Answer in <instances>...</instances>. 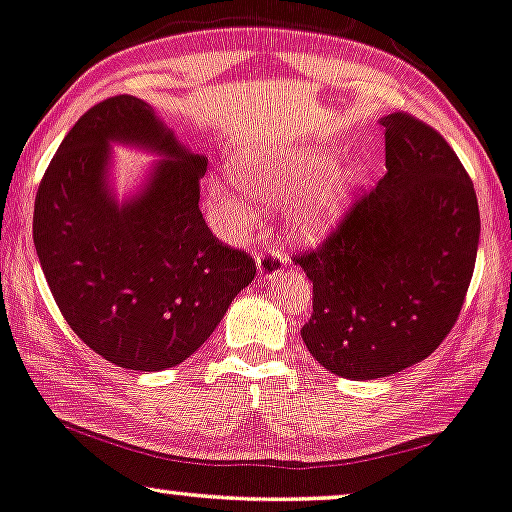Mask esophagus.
Masks as SVG:
<instances>
[{
    "label": "esophagus",
    "mask_w": 512,
    "mask_h": 512,
    "mask_svg": "<svg viewBox=\"0 0 512 512\" xmlns=\"http://www.w3.org/2000/svg\"><path fill=\"white\" fill-rule=\"evenodd\" d=\"M283 269L285 257L281 250L274 248V245H264V248L257 252V271H260V278H264V281H276V278L283 274Z\"/></svg>",
    "instance_id": "esophagus-1"
}]
</instances>
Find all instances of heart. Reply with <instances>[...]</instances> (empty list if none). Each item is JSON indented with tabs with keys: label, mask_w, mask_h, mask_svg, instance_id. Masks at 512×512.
I'll list each match as a JSON object with an SVG mask.
<instances>
[{
	"label": "heart",
	"mask_w": 512,
	"mask_h": 512,
	"mask_svg": "<svg viewBox=\"0 0 512 512\" xmlns=\"http://www.w3.org/2000/svg\"><path fill=\"white\" fill-rule=\"evenodd\" d=\"M250 192L288 199V217L306 236H323L337 227L358 187V170L349 163L330 166L323 152H241L231 163Z\"/></svg>",
	"instance_id": "obj_1"
}]
</instances>
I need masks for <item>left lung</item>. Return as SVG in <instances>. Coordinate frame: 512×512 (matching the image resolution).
Listing matches in <instances>:
<instances>
[{
	"instance_id": "8db88e82",
	"label": "left lung",
	"mask_w": 512,
	"mask_h": 512,
	"mask_svg": "<svg viewBox=\"0 0 512 512\" xmlns=\"http://www.w3.org/2000/svg\"><path fill=\"white\" fill-rule=\"evenodd\" d=\"M386 175L320 245L292 255L313 283L311 356L344 379H379L431 356L473 278L480 210L459 156L407 112L381 119Z\"/></svg>"
}]
</instances>
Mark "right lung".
I'll list each match as a JSON object with an SVG mask.
<instances>
[{"instance_id": "1", "label": "right lung", "mask_w": 512, "mask_h": 512, "mask_svg": "<svg viewBox=\"0 0 512 512\" xmlns=\"http://www.w3.org/2000/svg\"><path fill=\"white\" fill-rule=\"evenodd\" d=\"M164 154L145 193L119 207L104 187L108 142ZM206 159L131 95L93 105L58 147L34 199V248L74 335L109 363L180 365L255 278V260L213 236L199 210Z\"/></svg>"}]
</instances>
